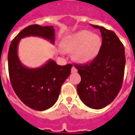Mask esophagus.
<instances>
[{
	"instance_id": "obj_1",
	"label": "esophagus",
	"mask_w": 135,
	"mask_h": 135,
	"mask_svg": "<svg viewBox=\"0 0 135 135\" xmlns=\"http://www.w3.org/2000/svg\"><path fill=\"white\" fill-rule=\"evenodd\" d=\"M71 72H72V73H75V72H77V71H78V69H76L75 66H73V67L71 68Z\"/></svg>"
}]
</instances>
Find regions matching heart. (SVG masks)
<instances>
[{"label": "heart", "mask_w": 135, "mask_h": 135, "mask_svg": "<svg viewBox=\"0 0 135 135\" xmlns=\"http://www.w3.org/2000/svg\"><path fill=\"white\" fill-rule=\"evenodd\" d=\"M102 46L101 37L88 30H80L65 37L60 52L73 53V57L80 64H89L98 56Z\"/></svg>", "instance_id": "obj_1"}]
</instances>
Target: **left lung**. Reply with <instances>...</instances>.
I'll use <instances>...</instances> for the list:
<instances>
[{
    "instance_id": "1",
    "label": "left lung",
    "mask_w": 135,
    "mask_h": 135,
    "mask_svg": "<svg viewBox=\"0 0 135 135\" xmlns=\"http://www.w3.org/2000/svg\"><path fill=\"white\" fill-rule=\"evenodd\" d=\"M100 29L102 46L98 56L89 64L75 66L81 77L77 91L82 102L100 109L113 101L120 90L126 64L124 46L116 34L103 26Z\"/></svg>"
}]
</instances>
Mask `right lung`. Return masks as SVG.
<instances>
[{"instance_id":"1","label":"right lung","mask_w":135,"mask_h":135,"mask_svg":"<svg viewBox=\"0 0 135 135\" xmlns=\"http://www.w3.org/2000/svg\"><path fill=\"white\" fill-rule=\"evenodd\" d=\"M55 36L53 26H29L14 38L9 49V73L14 91L25 105L37 111H45L55 105L72 65L60 66L49 59L39 67H27L19 59L18 45L26 37H41L54 44Z\"/></svg>"}]
</instances>
